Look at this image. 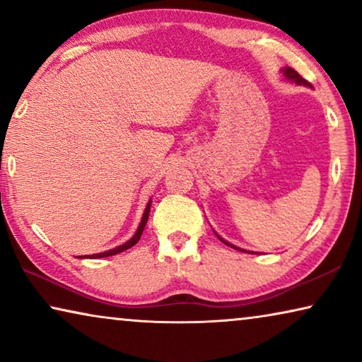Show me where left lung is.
<instances>
[{
    "label": "left lung",
    "mask_w": 362,
    "mask_h": 362,
    "mask_svg": "<svg viewBox=\"0 0 362 362\" xmlns=\"http://www.w3.org/2000/svg\"><path fill=\"white\" fill-rule=\"evenodd\" d=\"M282 75H284L287 80H291V81H296L297 85H303V86H310V83H308L305 78H302L300 75H298V73L294 70V68H291V66H286V68H282ZM218 237V235H217ZM220 238V237H218ZM222 240V242L225 243V245H228V246H232V248H235V250H240V248H237V246H233V245H230V243H227L225 242L223 238H220ZM242 251H245V250H242Z\"/></svg>",
    "instance_id": "left-lung-1"
}]
</instances>
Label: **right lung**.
I'll list each match as a JSON object with an SVG mask.
<instances>
[{"mask_svg": "<svg viewBox=\"0 0 362 362\" xmlns=\"http://www.w3.org/2000/svg\"><path fill=\"white\" fill-rule=\"evenodd\" d=\"M150 206L151 204L148 202L146 204V209H145V212H144V217H142V222H140V225H139V228H137V232H135V235L132 238L129 240V242H125L124 245H120V246H117V248H114V250H109V251H104V253H98V255H90V258H106V256H112V255H117V253H122V251H125V250H129V248H132V246L139 242L140 240V237H142V233H144V228H145V223H146V220H148V214H150Z\"/></svg>", "mask_w": 362, "mask_h": 362, "instance_id": "1", "label": "right lung"}]
</instances>
